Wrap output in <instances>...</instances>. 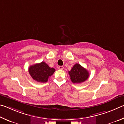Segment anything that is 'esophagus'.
I'll return each mask as SVG.
<instances>
[{"label": "esophagus", "mask_w": 124, "mask_h": 124, "mask_svg": "<svg viewBox=\"0 0 124 124\" xmlns=\"http://www.w3.org/2000/svg\"><path fill=\"white\" fill-rule=\"evenodd\" d=\"M58 69H59V70H63L64 67L62 66H58Z\"/></svg>", "instance_id": "obj_1"}]
</instances>
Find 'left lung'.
I'll use <instances>...</instances> for the list:
<instances>
[{
  "instance_id": "1",
  "label": "left lung",
  "mask_w": 124,
  "mask_h": 124,
  "mask_svg": "<svg viewBox=\"0 0 124 124\" xmlns=\"http://www.w3.org/2000/svg\"><path fill=\"white\" fill-rule=\"evenodd\" d=\"M70 79L73 83H81L85 81L89 76V73L79 64H76L69 71Z\"/></svg>"
}]
</instances>
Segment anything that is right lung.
Here are the masks:
<instances>
[{
  "label": "right lung",
  "mask_w": 124,
  "mask_h": 124,
  "mask_svg": "<svg viewBox=\"0 0 124 124\" xmlns=\"http://www.w3.org/2000/svg\"><path fill=\"white\" fill-rule=\"evenodd\" d=\"M28 71L32 78L35 81L41 83H46L55 70L42 62L30 66Z\"/></svg>",
  "instance_id": "right-lung-1"
}]
</instances>
